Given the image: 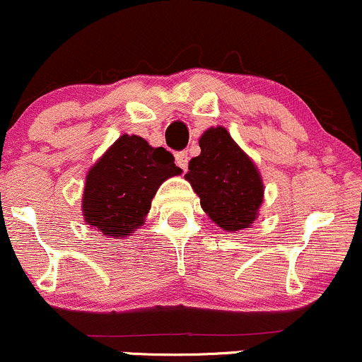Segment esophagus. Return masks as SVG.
<instances>
[{"label":"esophagus","mask_w":362,"mask_h":362,"mask_svg":"<svg viewBox=\"0 0 362 362\" xmlns=\"http://www.w3.org/2000/svg\"><path fill=\"white\" fill-rule=\"evenodd\" d=\"M175 160H177V165L180 166L184 172H187L189 168V156H187V151H180V153L175 154Z\"/></svg>","instance_id":"obj_1"}]
</instances>
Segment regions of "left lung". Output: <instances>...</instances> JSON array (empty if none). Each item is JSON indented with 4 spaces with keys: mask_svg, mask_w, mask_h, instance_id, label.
<instances>
[{
    "mask_svg": "<svg viewBox=\"0 0 362 362\" xmlns=\"http://www.w3.org/2000/svg\"><path fill=\"white\" fill-rule=\"evenodd\" d=\"M201 154L189 163L185 178L201 197V206L221 228H249L263 202V182L254 163L223 127L199 139Z\"/></svg>",
    "mask_w": 362,
    "mask_h": 362,
    "instance_id": "8db88e82",
    "label": "left lung"
}]
</instances>
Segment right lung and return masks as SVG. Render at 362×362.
<instances>
[{"label": "right lung", "mask_w": 362, "mask_h": 362, "mask_svg": "<svg viewBox=\"0 0 362 362\" xmlns=\"http://www.w3.org/2000/svg\"><path fill=\"white\" fill-rule=\"evenodd\" d=\"M180 173L170 151L125 134L87 173L86 221L105 235H130L144 221L158 187Z\"/></svg>", "instance_id": "obj_1"}]
</instances>
